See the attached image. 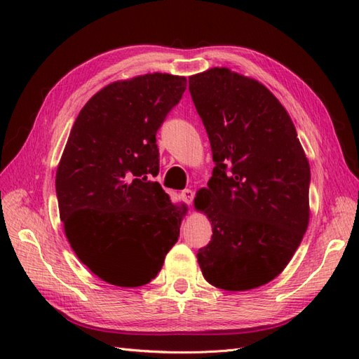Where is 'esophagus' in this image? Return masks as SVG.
Returning <instances> with one entry per match:
<instances>
[{
	"label": "esophagus",
	"instance_id": "34e87169",
	"mask_svg": "<svg viewBox=\"0 0 359 359\" xmlns=\"http://www.w3.org/2000/svg\"><path fill=\"white\" fill-rule=\"evenodd\" d=\"M180 197L187 205H191L193 201H194V191H193V189H184V191L180 193Z\"/></svg>",
	"mask_w": 359,
	"mask_h": 359
}]
</instances>
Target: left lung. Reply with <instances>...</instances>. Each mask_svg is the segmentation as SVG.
<instances>
[{
	"instance_id": "8db88e82",
	"label": "left lung",
	"mask_w": 359,
	"mask_h": 359,
	"mask_svg": "<svg viewBox=\"0 0 359 359\" xmlns=\"http://www.w3.org/2000/svg\"><path fill=\"white\" fill-rule=\"evenodd\" d=\"M188 81L216 163L194 202L212 226L197 262L217 288L261 287L285 269L307 231L309 160L285 108L259 81L226 67Z\"/></svg>"
}]
</instances>
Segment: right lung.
<instances>
[{
    "instance_id": "obj_1",
    "label": "right lung",
    "mask_w": 359,
    "mask_h": 359,
    "mask_svg": "<svg viewBox=\"0 0 359 359\" xmlns=\"http://www.w3.org/2000/svg\"><path fill=\"white\" fill-rule=\"evenodd\" d=\"M187 79L147 74L103 88L83 106L60 160V217L75 255L98 278L140 287L179 239L185 207L158 182L156 134Z\"/></svg>"
}]
</instances>
